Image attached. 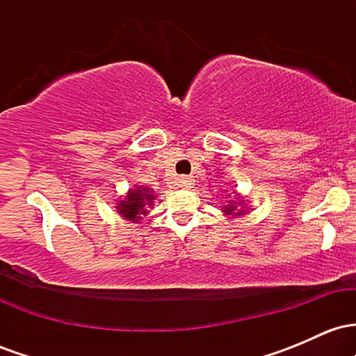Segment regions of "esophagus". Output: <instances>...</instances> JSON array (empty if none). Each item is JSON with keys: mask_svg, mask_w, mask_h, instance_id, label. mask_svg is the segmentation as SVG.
<instances>
[{"mask_svg": "<svg viewBox=\"0 0 356 356\" xmlns=\"http://www.w3.org/2000/svg\"><path fill=\"white\" fill-rule=\"evenodd\" d=\"M192 186H194V179H192L191 175H182V177H179V187H182V189H191Z\"/></svg>", "mask_w": 356, "mask_h": 356, "instance_id": "obj_1", "label": "esophagus"}]
</instances>
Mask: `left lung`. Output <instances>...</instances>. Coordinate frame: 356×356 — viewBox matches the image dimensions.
Returning a JSON list of instances; mask_svg holds the SVG:
<instances>
[{
	"mask_svg": "<svg viewBox=\"0 0 356 356\" xmlns=\"http://www.w3.org/2000/svg\"><path fill=\"white\" fill-rule=\"evenodd\" d=\"M244 202L243 201H239V202H236V201H231V204H227L226 207H224L222 209V212H226V216H241V214H244V209H246V206H243V210H238V205H243Z\"/></svg>",
	"mask_w": 356,
	"mask_h": 356,
	"instance_id": "8db88e82",
	"label": "left lung"
}]
</instances>
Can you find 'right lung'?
I'll return each mask as SVG.
<instances>
[{"label": "right lung", "mask_w": 356, "mask_h": 356, "mask_svg": "<svg viewBox=\"0 0 356 356\" xmlns=\"http://www.w3.org/2000/svg\"><path fill=\"white\" fill-rule=\"evenodd\" d=\"M154 192L147 187L136 186V189L127 192L124 201L117 202V212L125 218L127 220H137L142 219V216H147V207L154 206Z\"/></svg>", "instance_id": "add662e5"}]
</instances>
